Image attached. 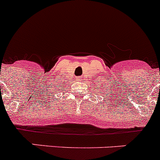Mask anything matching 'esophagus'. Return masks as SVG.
Masks as SVG:
<instances>
[{"label":"esophagus","instance_id":"1","mask_svg":"<svg viewBox=\"0 0 160 160\" xmlns=\"http://www.w3.org/2000/svg\"><path fill=\"white\" fill-rule=\"evenodd\" d=\"M78 80H79V79H78Z\"/></svg>","mask_w":160,"mask_h":160}]
</instances>
